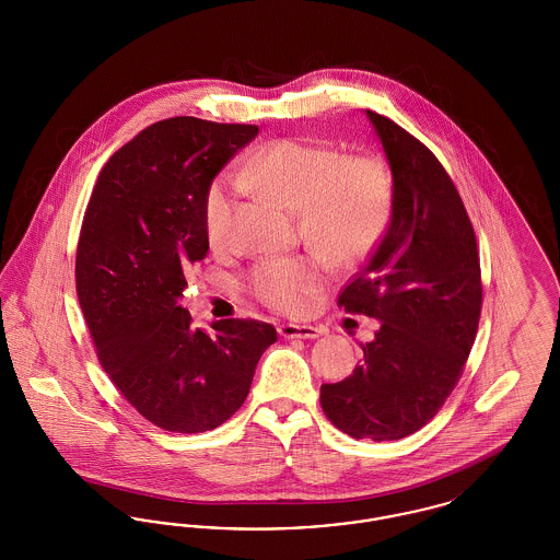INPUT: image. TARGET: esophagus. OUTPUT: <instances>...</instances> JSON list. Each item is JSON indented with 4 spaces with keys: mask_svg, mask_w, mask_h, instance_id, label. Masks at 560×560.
Returning <instances> with one entry per match:
<instances>
[{
    "mask_svg": "<svg viewBox=\"0 0 560 560\" xmlns=\"http://www.w3.org/2000/svg\"><path fill=\"white\" fill-rule=\"evenodd\" d=\"M279 334L283 338H302V340H313V338H319L325 334L323 327L317 325H293V323H285L279 327Z\"/></svg>",
    "mask_w": 560,
    "mask_h": 560,
    "instance_id": "esophagus-1",
    "label": "esophagus"
}]
</instances>
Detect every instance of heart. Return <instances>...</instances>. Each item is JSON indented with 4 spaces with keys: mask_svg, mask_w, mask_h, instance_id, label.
Instances as JSON below:
<instances>
[{
    "mask_svg": "<svg viewBox=\"0 0 560 560\" xmlns=\"http://www.w3.org/2000/svg\"><path fill=\"white\" fill-rule=\"evenodd\" d=\"M241 183L295 213L298 231L334 265L370 256L382 237L393 201L386 163L375 155H342L323 142L281 138L258 149L240 170ZM233 215V185L220 176L203 197V231L224 245ZM327 262L319 254L268 258L252 268L247 285L270 308L306 313L319 292Z\"/></svg>",
    "mask_w": 560,
    "mask_h": 560,
    "instance_id": "b5f03b06",
    "label": "heart"
}]
</instances>
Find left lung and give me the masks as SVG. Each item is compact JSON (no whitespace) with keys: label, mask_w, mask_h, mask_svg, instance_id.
Returning <instances> with one entry per match:
<instances>
[{"label":"left lung","mask_w":560,"mask_h":560,"mask_svg":"<svg viewBox=\"0 0 560 560\" xmlns=\"http://www.w3.org/2000/svg\"><path fill=\"white\" fill-rule=\"evenodd\" d=\"M365 113L390 163L393 215L338 306L380 329L347 380L320 386V407L352 439L397 441L452 395L477 338L482 285L475 229L441 161L388 117Z\"/></svg>","instance_id":"1"}]
</instances>
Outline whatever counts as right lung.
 Listing matches in <instances>:
<instances>
[{"instance_id": "obj_1", "label": "right lung", "mask_w": 560, "mask_h": 560, "mask_svg": "<svg viewBox=\"0 0 560 560\" xmlns=\"http://www.w3.org/2000/svg\"><path fill=\"white\" fill-rule=\"evenodd\" d=\"M258 126L163 119L105 163L83 213L75 285L98 361L136 411L170 432H206L247 397L270 323L192 329L180 298L206 258L203 197Z\"/></svg>"}]
</instances>
